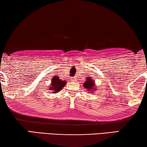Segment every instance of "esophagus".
<instances>
[{"instance_id": "esophagus-1", "label": "esophagus", "mask_w": 147, "mask_h": 147, "mask_svg": "<svg viewBox=\"0 0 147 147\" xmlns=\"http://www.w3.org/2000/svg\"><path fill=\"white\" fill-rule=\"evenodd\" d=\"M72 80H74V79H72Z\"/></svg>"}]
</instances>
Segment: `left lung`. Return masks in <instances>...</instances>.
<instances>
[{
	"label": "left lung",
	"mask_w": 147,
	"mask_h": 147,
	"mask_svg": "<svg viewBox=\"0 0 147 147\" xmlns=\"http://www.w3.org/2000/svg\"><path fill=\"white\" fill-rule=\"evenodd\" d=\"M83 85L85 86L86 89L89 90V92H91L93 90H94V81L91 79V78H87V79L85 81V83H83Z\"/></svg>",
	"instance_id": "obj_1"
}]
</instances>
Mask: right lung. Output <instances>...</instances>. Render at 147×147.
Returning <instances> with one entry per match:
<instances>
[{"label":"right lung","instance_id":"right-lung-1","mask_svg":"<svg viewBox=\"0 0 147 147\" xmlns=\"http://www.w3.org/2000/svg\"><path fill=\"white\" fill-rule=\"evenodd\" d=\"M51 82V85L49 86V90L53 91V93L59 92V90H61L66 84V81L61 80L57 76L53 78Z\"/></svg>","mask_w":147,"mask_h":147}]
</instances>
